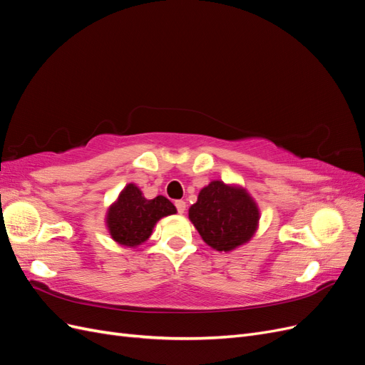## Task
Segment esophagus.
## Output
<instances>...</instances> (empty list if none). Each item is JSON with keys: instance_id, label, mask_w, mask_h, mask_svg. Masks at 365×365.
<instances>
[{"instance_id": "34e87169", "label": "esophagus", "mask_w": 365, "mask_h": 365, "mask_svg": "<svg viewBox=\"0 0 365 365\" xmlns=\"http://www.w3.org/2000/svg\"><path fill=\"white\" fill-rule=\"evenodd\" d=\"M175 207H176V210H178V213L180 215H182L184 212H185V202L182 201V200H180V201H175Z\"/></svg>"}]
</instances>
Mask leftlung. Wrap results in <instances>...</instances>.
I'll use <instances>...</instances> for the list:
<instances>
[{
	"mask_svg": "<svg viewBox=\"0 0 365 365\" xmlns=\"http://www.w3.org/2000/svg\"><path fill=\"white\" fill-rule=\"evenodd\" d=\"M189 217L207 245L231 251L247 244L259 222V208L239 187L213 181L197 195Z\"/></svg>",
	"mask_w": 365,
	"mask_h": 365,
	"instance_id": "1",
	"label": "left lung"
}]
</instances>
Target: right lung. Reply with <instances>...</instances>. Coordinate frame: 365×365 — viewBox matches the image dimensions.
<instances>
[{"instance_id":"add662e5","label":"right lung","mask_w":365,"mask_h":365,"mask_svg":"<svg viewBox=\"0 0 365 365\" xmlns=\"http://www.w3.org/2000/svg\"><path fill=\"white\" fill-rule=\"evenodd\" d=\"M176 213L164 196L146 200L135 184H128L118 200L108 210L106 224L113 239L125 247H137L148 240L152 228L164 216Z\"/></svg>"}]
</instances>
